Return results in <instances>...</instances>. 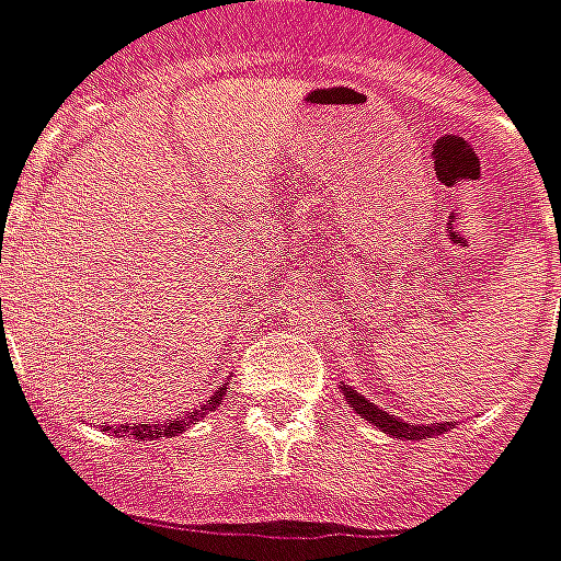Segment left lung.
Returning <instances> with one entry per match:
<instances>
[{
  "label": "left lung",
  "instance_id": "8db88e82",
  "mask_svg": "<svg viewBox=\"0 0 561 561\" xmlns=\"http://www.w3.org/2000/svg\"><path fill=\"white\" fill-rule=\"evenodd\" d=\"M340 392L345 394V401L354 407L357 415L368 421V424H375L380 433L392 438H401V442H419V438H436L447 430H454L457 421H442V424H410V421L398 419V415H389L386 410H380L377 403H371L363 392H357L354 386H345V380H340Z\"/></svg>",
  "mask_w": 561,
  "mask_h": 561
}]
</instances>
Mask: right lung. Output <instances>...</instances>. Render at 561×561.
<instances>
[{"instance_id":"add662e5","label":"right lung","mask_w":561,"mask_h":561,"mask_svg":"<svg viewBox=\"0 0 561 561\" xmlns=\"http://www.w3.org/2000/svg\"><path fill=\"white\" fill-rule=\"evenodd\" d=\"M225 392H228V383L219 386L216 392L210 394V401L204 403L202 410H193V412H186V415H181V419H172V421H163V424H119L116 427L114 424V433H125L128 438H137V442H158V438H172L175 433H184L193 421L204 419L207 412H213L216 407H219V401L225 398ZM104 430H111L107 424H102Z\"/></svg>"}]
</instances>
